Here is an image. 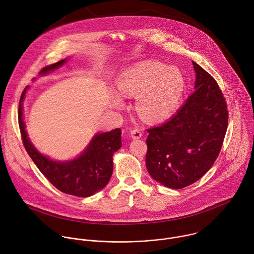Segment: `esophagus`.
<instances>
[{"label": "esophagus", "mask_w": 254, "mask_h": 254, "mask_svg": "<svg viewBox=\"0 0 254 254\" xmlns=\"http://www.w3.org/2000/svg\"><path fill=\"white\" fill-rule=\"evenodd\" d=\"M130 135L133 139H138L142 136V131L140 128H133L130 130Z\"/></svg>", "instance_id": "esophagus-1"}]
</instances>
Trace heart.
Returning <instances> with one entry per match:
<instances>
[{
	"mask_svg": "<svg viewBox=\"0 0 254 254\" xmlns=\"http://www.w3.org/2000/svg\"><path fill=\"white\" fill-rule=\"evenodd\" d=\"M117 87L124 96H137L136 109L145 120L160 122L177 110L185 92L186 79L177 67L159 62H143L123 71Z\"/></svg>",
	"mask_w": 254,
	"mask_h": 254,
	"instance_id": "heart-1",
	"label": "heart"
}]
</instances>
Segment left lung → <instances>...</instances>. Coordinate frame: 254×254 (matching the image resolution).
Here are the masks:
<instances>
[{
  "mask_svg": "<svg viewBox=\"0 0 254 254\" xmlns=\"http://www.w3.org/2000/svg\"><path fill=\"white\" fill-rule=\"evenodd\" d=\"M195 91L165 124L150 127L146 168L161 185L184 189L209 171L221 151L228 127L227 102L217 81L192 62Z\"/></svg>",
  "mask_w": 254,
  "mask_h": 254,
  "instance_id": "1",
  "label": "left lung"
}]
</instances>
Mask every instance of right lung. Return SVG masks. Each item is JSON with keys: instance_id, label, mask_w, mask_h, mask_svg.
Masks as SVG:
<instances>
[{"instance_id": "add662e5", "label": "right lung", "mask_w": 254, "mask_h": 254, "mask_svg": "<svg viewBox=\"0 0 254 254\" xmlns=\"http://www.w3.org/2000/svg\"><path fill=\"white\" fill-rule=\"evenodd\" d=\"M65 61L62 60L46 65L40 70V74H45L61 66ZM26 88L19 101L18 125L24 148L40 172L56 189L66 194L87 197L103 190L113 174V154L122 147L121 128L96 134L86 150L72 161H52L38 152L27 137L21 104Z\"/></svg>"}]
</instances>
